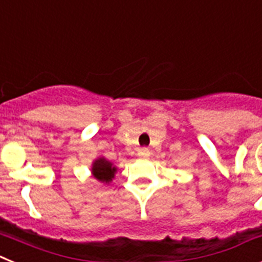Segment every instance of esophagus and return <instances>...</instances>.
I'll list each match as a JSON object with an SVG mask.
<instances>
[{"mask_svg": "<svg viewBox=\"0 0 262 262\" xmlns=\"http://www.w3.org/2000/svg\"><path fill=\"white\" fill-rule=\"evenodd\" d=\"M138 156L147 157L149 156V149H146V147H141V149L138 150Z\"/></svg>", "mask_w": 262, "mask_h": 262, "instance_id": "34e87169", "label": "esophagus"}]
</instances>
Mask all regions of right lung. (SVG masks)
I'll return each mask as SVG.
<instances>
[{"label": "right lung", "instance_id": "add662e5", "mask_svg": "<svg viewBox=\"0 0 262 262\" xmlns=\"http://www.w3.org/2000/svg\"><path fill=\"white\" fill-rule=\"evenodd\" d=\"M115 171L116 167H113L112 163L104 158H100L97 161H95V163L92 166L93 177L97 181L105 182V183H109V182L112 181V178L115 177Z\"/></svg>", "mask_w": 262, "mask_h": 262}]
</instances>
